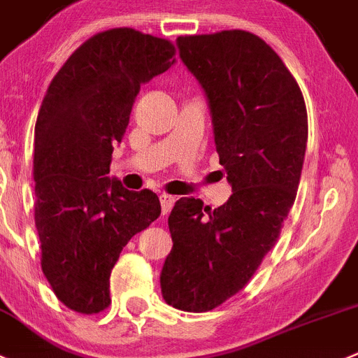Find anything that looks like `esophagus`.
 I'll use <instances>...</instances> for the list:
<instances>
[{"label":"esophagus","instance_id":"34e87169","mask_svg":"<svg viewBox=\"0 0 358 358\" xmlns=\"http://www.w3.org/2000/svg\"><path fill=\"white\" fill-rule=\"evenodd\" d=\"M173 196L172 195H169V193H162V195H159V202H162V213L163 214H169L170 213V209H172V206H173Z\"/></svg>","mask_w":358,"mask_h":358}]
</instances>
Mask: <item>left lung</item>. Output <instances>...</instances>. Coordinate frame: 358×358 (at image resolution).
Returning <instances> with one entry per match:
<instances>
[{"mask_svg": "<svg viewBox=\"0 0 358 358\" xmlns=\"http://www.w3.org/2000/svg\"><path fill=\"white\" fill-rule=\"evenodd\" d=\"M177 47L206 91L232 185L217 209L185 196L169 216L173 246L159 275L163 299L203 313L243 290L278 241L297 196L308 112L294 75L253 33L179 36Z\"/></svg>", "mask_w": 358, "mask_h": 358, "instance_id": "obj_1", "label": "left lung"}]
</instances>
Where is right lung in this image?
<instances>
[{"mask_svg":"<svg viewBox=\"0 0 358 358\" xmlns=\"http://www.w3.org/2000/svg\"><path fill=\"white\" fill-rule=\"evenodd\" d=\"M172 42L131 28L91 36L61 66L35 126V224L42 271L71 311L110 304V272L135 234L162 214L151 189L110 179L112 151L142 84L169 70Z\"/></svg>","mask_w":358,"mask_h":358,"instance_id":"obj_1","label":"right lung"}]
</instances>
